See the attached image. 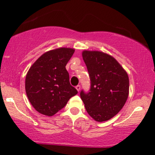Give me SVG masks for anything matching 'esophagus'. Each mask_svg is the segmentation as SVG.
<instances>
[{"mask_svg":"<svg viewBox=\"0 0 155 155\" xmlns=\"http://www.w3.org/2000/svg\"><path fill=\"white\" fill-rule=\"evenodd\" d=\"M76 89L77 90L78 92H79L80 90H81V86H80V85H77V86L76 87Z\"/></svg>","mask_w":155,"mask_h":155,"instance_id":"esophagus-1","label":"esophagus"}]
</instances>
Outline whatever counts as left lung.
I'll use <instances>...</instances> for the list:
<instances>
[{"instance_id":"obj_1","label":"left lung","mask_w":155,"mask_h":155,"mask_svg":"<svg viewBox=\"0 0 155 155\" xmlns=\"http://www.w3.org/2000/svg\"><path fill=\"white\" fill-rule=\"evenodd\" d=\"M90 79V92H80L85 108L97 122L107 121L119 113L129 94L127 72L111 55L99 51H82Z\"/></svg>"}]
</instances>
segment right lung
<instances>
[{
	"mask_svg": "<svg viewBox=\"0 0 155 155\" xmlns=\"http://www.w3.org/2000/svg\"><path fill=\"white\" fill-rule=\"evenodd\" d=\"M75 49L58 48L47 51L30 68L25 91L33 108L46 116H53L78 93L71 85L65 65Z\"/></svg>",
	"mask_w": 155,
	"mask_h": 155,
	"instance_id": "add662e5",
	"label": "right lung"
}]
</instances>
